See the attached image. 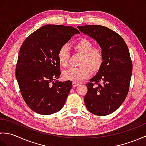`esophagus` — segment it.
Masks as SVG:
<instances>
[{"mask_svg": "<svg viewBox=\"0 0 146 146\" xmlns=\"http://www.w3.org/2000/svg\"><path fill=\"white\" fill-rule=\"evenodd\" d=\"M72 85H73V87H76V86L79 85V83H76V82H73L72 83Z\"/></svg>", "mask_w": 146, "mask_h": 146, "instance_id": "1", "label": "esophagus"}]
</instances>
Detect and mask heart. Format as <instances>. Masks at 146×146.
Here are the masks:
<instances>
[{
	"instance_id": "obj_1",
	"label": "heart",
	"mask_w": 146,
	"mask_h": 146,
	"mask_svg": "<svg viewBox=\"0 0 146 146\" xmlns=\"http://www.w3.org/2000/svg\"><path fill=\"white\" fill-rule=\"evenodd\" d=\"M76 51L83 54L79 68H72L64 71L63 77L65 80L73 82H81L88 78L90 75L91 70L97 71L102 66L104 62V54L102 49L93 47L92 42L86 38H82L73 46ZM58 60L61 66H68L70 51L68 46L64 44L59 49L57 54Z\"/></svg>"
}]
</instances>
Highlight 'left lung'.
Instances as JSON below:
<instances>
[{
	"instance_id": "8db88e82",
	"label": "left lung",
	"mask_w": 146,
	"mask_h": 146,
	"mask_svg": "<svg viewBox=\"0 0 146 146\" xmlns=\"http://www.w3.org/2000/svg\"><path fill=\"white\" fill-rule=\"evenodd\" d=\"M77 27L95 39L104 54L102 66L86 85V107L96 115H107L118 109L128 94L132 73L129 48L122 37L107 27L85 25Z\"/></svg>"
}]
</instances>
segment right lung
I'll use <instances>...</instances> for the list:
<instances>
[{
	"label": "right lung",
	"mask_w": 146,
	"mask_h": 146,
	"mask_svg": "<svg viewBox=\"0 0 146 146\" xmlns=\"http://www.w3.org/2000/svg\"><path fill=\"white\" fill-rule=\"evenodd\" d=\"M79 33L71 26L48 24L31 34L22 44L15 76L24 100L35 112L50 115L63 107L72 82H54L61 74L57 54Z\"/></svg>",
	"instance_id": "obj_1"
}]
</instances>
